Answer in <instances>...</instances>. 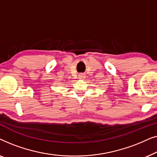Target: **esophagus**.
Here are the masks:
<instances>
[{"instance_id": "34e87169", "label": "esophagus", "mask_w": 157, "mask_h": 157, "mask_svg": "<svg viewBox=\"0 0 157 157\" xmlns=\"http://www.w3.org/2000/svg\"><path fill=\"white\" fill-rule=\"evenodd\" d=\"M78 78H80V79H83V78H85V74H80L78 75Z\"/></svg>"}]
</instances>
